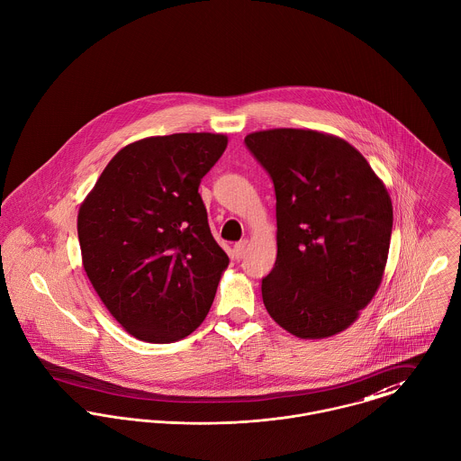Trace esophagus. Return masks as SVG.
<instances>
[{"instance_id":"34e87169","label":"esophagus","mask_w":461,"mask_h":461,"mask_svg":"<svg viewBox=\"0 0 461 461\" xmlns=\"http://www.w3.org/2000/svg\"><path fill=\"white\" fill-rule=\"evenodd\" d=\"M246 249H248V240L237 242V244L233 246V256H235V259H242L244 255H246Z\"/></svg>"}]
</instances>
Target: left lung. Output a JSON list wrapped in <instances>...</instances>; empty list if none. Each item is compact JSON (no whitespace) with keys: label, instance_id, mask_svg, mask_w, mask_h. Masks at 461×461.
I'll list each match as a JSON object with an SVG mask.
<instances>
[{"label":"left lung","instance_id":"1","mask_svg":"<svg viewBox=\"0 0 461 461\" xmlns=\"http://www.w3.org/2000/svg\"><path fill=\"white\" fill-rule=\"evenodd\" d=\"M244 141L276 191L277 258L261 281L268 314L303 339L348 329L387 263L393 203L384 182L332 134L270 129Z\"/></svg>","mask_w":461,"mask_h":461}]
</instances>
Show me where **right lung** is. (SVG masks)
Returning <instances> with one entry per match:
<instances>
[{
    "label": "right lung",
    "instance_id": "1",
    "mask_svg": "<svg viewBox=\"0 0 461 461\" xmlns=\"http://www.w3.org/2000/svg\"><path fill=\"white\" fill-rule=\"evenodd\" d=\"M210 132L123 147L79 206L85 272L134 338L173 343L196 330L230 259L213 240L200 182L226 150Z\"/></svg>",
    "mask_w": 461,
    "mask_h": 461
}]
</instances>
